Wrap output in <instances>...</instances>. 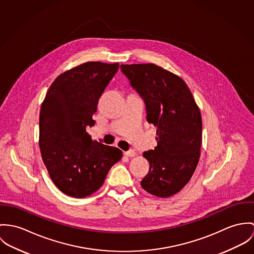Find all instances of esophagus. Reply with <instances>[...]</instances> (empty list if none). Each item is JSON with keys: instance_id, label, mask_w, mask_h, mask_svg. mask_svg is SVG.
<instances>
[{"instance_id": "esophagus-1", "label": "esophagus", "mask_w": 254, "mask_h": 254, "mask_svg": "<svg viewBox=\"0 0 254 254\" xmlns=\"http://www.w3.org/2000/svg\"><path fill=\"white\" fill-rule=\"evenodd\" d=\"M125 155L127 156V157H134L135 155H136V153H135V151L134 150H128V151H127V152H125Z\"/></svg>"}]
</instances>
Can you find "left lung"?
Instances as JSON below:
<instances>
[{
	"label": "left lung",
	"instance_id": "obj_1",
	"mask_svg": "<svg viewBox=\"0 0 254 254\" xmlns=\"http://www.w3.org/2000/svg\"><path fill=\"white\" fill-rule=\"evenodd\" d=\"M122 72L145 101L147 121L157 127L158 145L143 153L150 169L141 186L169 197L191 179L200 156L201 116L186 83L153 63L122 64Z\"/></svg>",
	"mask_w": 254,
	"mask_h": 254
}]
</instances>
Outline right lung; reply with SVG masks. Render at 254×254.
Here are the masks:
<instances>
[{
	"instance_id": "obj_1",
	"label": "right lung",
	"mask_w": 254,
	"mask_h": 254,
	"mask_svg": "<svg viewBox=\"0 0 254 254\" xmlns=\"http://www.w3.org/2000/svg\"><path fill=\"white\" fill-rule=\"evenodd\" d=\"M119 63L89 61L60 74L41 106L39 146L57 188L67 196L85 197L103 184L111 167L123 158L114 146L92 140L86 127Z\"/></svg>"
}]
</instances>
